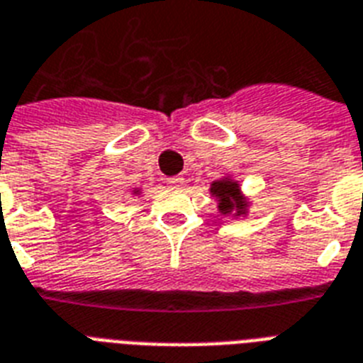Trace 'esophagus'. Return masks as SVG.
Returning a JSON list of instances; mask_svg holds the SVG:
<instances>
[{
  "label": "esophagus",
  "instance_id": "obj_1",
  "mask_svg": "<svg viewBox=\"0 0 363 363\" xmlns=\"http://www.w3.org/2000/svg\"><path fill=\"white\" fill-rule=\"evenodd\" d=\"M184 179L182 177H169V179H165V184L169 188H181Z\"/></svg>",
  "mask_w": 363,
  "mask_h": 363
}]
</instances>
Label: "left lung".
I'll list each match as a JSON object with an SVG mask.
<instances>
[{"label": "left lung", "mask_w": 363, "mask_h": 363, "mask_svg": "<svg viewBox=\"0 0 363 363\" xmlns=\"http://www.w3.org/2000/svg\"><path fill=\"white\" fill-rule=\"evenodd\" d=\"M211 194L218 198V211L222 215L241 216L247 213V201L241 196L239 184L232 179H222V181H215L211 184Z\"/></svg>", "instance_id": "1"}]
</instances>
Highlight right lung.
I'll return each instance as SVG.
<instances>
[{
    "instance_id": "right-lung-1",
    "label": "right lung",
    "mask_w": 363,
    "mask_h": 363,
    "mask_svg": "<svg viewBox=\"0 0 363 363\" xmlns=\"http://www.w3.org/2000/svg\"><path fill=\"white\" fill-rule=\"evenodd\" d=\"M137 192H139V190H135V194H137Z\"/></svg>"
}]
</instances>
